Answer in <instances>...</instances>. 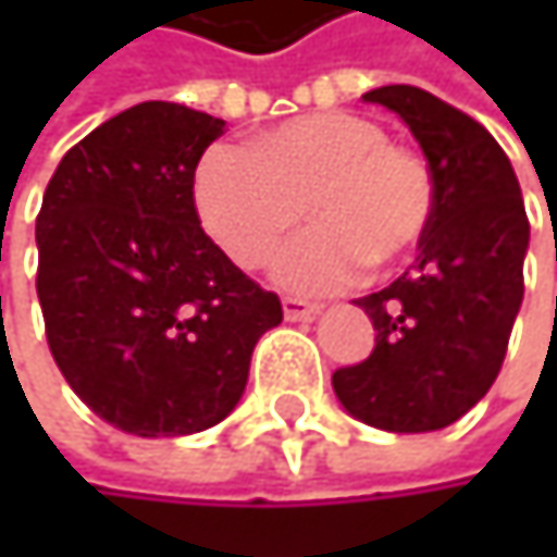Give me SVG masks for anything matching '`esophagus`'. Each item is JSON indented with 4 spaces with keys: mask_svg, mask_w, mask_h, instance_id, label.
<instances>
[{
    "mask_svg": "<svg viewBox=\"0 0 557 557\" xmlns=\"http://www.w3.org/2000/svg\"><path fill=\"white\" fill-rule=\"evenodd\" d=\"M283 315H286V322H312L319 315V306L306 302V299H296V296H286L283 299Z\"/></svg>",
    "mask_w": 557,
    "mask_h": 557,
    "instance_id": "1",
    "label": "esophagus"
}]
</instances>
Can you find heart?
<instances>
[{
	"label": "heart",
	"mask_w": 557,
	"mask_h": 557,
	"mask_svg": "<svg viewBox=\"0 0 557 557\" xmlns=\"http://www.w3.org/2000/svg\"><path fill=\"white\" fill-rule=\"evenodd\" d=\"M193 199L206 235L248 271L264 268L289 228L312 225L277 258L289 293H338L364 264L403 261L429 228V168L393 148L387 132L351 112H315L258 135L251 148H212L196 168Z\"/></svg>",
	"instance_id": "obj_1"
}]
</instances>
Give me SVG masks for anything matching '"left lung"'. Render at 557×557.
Listing matches in <instances>:
<instances>
[{"label":"left lung","instance_id":"1","mask_svg":"<svg viewBox=\"0 0 557 557\" xmlns=\"http://www.w3.org/2000/svg\"><path fill=\"white\" fill-rule=\"evenodd\" d=\"M403 119L432 173L435 202L416 264L355 299L377 332L368 361L332 374L338 403L384 432H435L484 399L522 306L529 219L497 138L419 86L361 96Z\"/></svg>","mask_w":557,"mask_h":557}]
</instances>
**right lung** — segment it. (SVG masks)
Wrapping results in <instances>:
<instances>
[{"mask_svg":"<svg viewBox=\"0 0 557 557\" xmlns=\"http://www.w3.org/2000/svg\"><path fill=\"white\" fill-rule=\"evenodd\" d=\"M225 122L180 102H138L63 154L45 189L38 299L73 393L109 425L193 435L248 384L274 293L199 228L193 176Z\"/></svg>","mask_w":557,"mask_h":557,"instance_id":"right-lung-1","label":"right lung"}]
</instances>
